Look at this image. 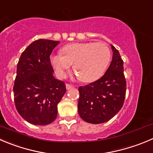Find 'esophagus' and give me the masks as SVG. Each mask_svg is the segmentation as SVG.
Masks as SVG:
<instances>
[{
  "mask_svg": "<svg viewBox=\"0 0 153 153\" xmlns=\"http://www.w3.org/2000/svg\"><path fill=\"white\" fill-rule=\"evenodd\" d=\"M73 85H70V84H66V88H67V90H69V89H71V88H73Z\"/></svg>",
  "mask_w": 153,
  "mask_h": 153,
  "instance_id": "1",
  "label": "esophagus"
}]
</instances>
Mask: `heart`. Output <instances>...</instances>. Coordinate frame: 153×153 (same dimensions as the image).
Instances as JSON below:
<instances>
[{"label": "heart", "mask_w": 153, "mask_h": 153, "mask_svg": "<svg viewBox=\"0 0 153 153\" xmlns=\"http://www.w3.org/2000/svg\"><path fill=\"white\" fill-rule=\"evenodd\" d=\"M110 60V51L104 43H74L63 48V52L52 54L50 62L60 77H64L71 65L81 81L96 80L105 71Z\"/></svg>", "instance_id": "heart-1"}]
</instances>
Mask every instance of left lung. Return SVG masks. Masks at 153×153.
Returning <instances> with one entry per match:
<instances>
[{
  "label": "left lung",
  "instance_id": "8db88e82",
  "mask_svg": "<svg viewBox=\"0 0 153 153\" xmlns=\"http://www.w3.org/2000/svg\"><path fill=\"white\" fill-rule=\"evenodd\" d=\"M112 62L104 75L95 82L79 88L78 113L84 121L100 124L109 121L124 104L126 81L123 61L111 45Z\"/></svg>",
  "mask_w": 153,
  "mask_h": 153
}]
</instances>
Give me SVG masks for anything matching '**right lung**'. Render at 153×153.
Returning <instances> with one entry per match:
<instances>
[{"label": "right lung", "instance_id": "1", "mask_svg": "<svg viewBox=\"0 0 153 153\" xmlns=\"http://www.w3.org/2000/svg\"><path fill=\"white\" fill-rule=\"evenodd\" d=\"M59 41L40 39L22 53L13 86L14 101L20 116L27 123L46 126L56 119L58 104L66 92L63 81L54 77L50 62Z\"/></svg>", "mask_w": 153, "mask_h": 153}]
</instances>
